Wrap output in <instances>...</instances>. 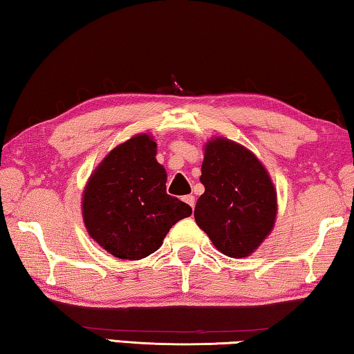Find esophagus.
Returning <instances> with one entry per match:
<instances>
[{
    "label": "esophagus",
    "mask_w": 354,
    "mask_h": 354,
    "mask_svg": "<svg viewBox=\"0 0 354 354\" xmlns=\"http://www.w3.org/2000/svg\"><path fill=\"white\" fill-rule=\"evenodd\" d=\"M185 203H187V205L194 209L195 207V196L194 195H185L184 198H183Z\"/></svg>",
    "instance_id": "esophagus-1"
}]
</instances>
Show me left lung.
Returning <instances> with one entry per match:
<instances>
[{
    "label": "left lung",
    "mask_w": 354,
    "mask_h": 354,
    "mask_svg": "<svg viewBox=\"0 0 354 354\" xmlns=\"http://www.w3.org/2000/svg\"><path fill=\"white\" fill-rule=\"evenodd\" d=\"M195 221L220 253L247 257L270 234L278 214L277 189L266 167L241 143L214 137L205 145Z\"/></svg>",
    "instance_id": "8db88e82"
}]
</instances>
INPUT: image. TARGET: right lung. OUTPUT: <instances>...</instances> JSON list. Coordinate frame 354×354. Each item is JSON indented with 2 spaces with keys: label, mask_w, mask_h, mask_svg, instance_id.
<instances>
[{
  "label": "right lung",
  "mask_w": 354,
  "mask_h": 354,
  "mask_svg": "<svg viewBox=\"0 0 354 354\" xmlns=\"http://www.w3.org/2000/svg\"><path fill=\"white\" fill-rule=\"evenodd\" d=\"M153 136L137 134L101 160L82 192V220L95 242L118 259L154 253L192 207L167 195V171Z\"/></svg>",
  "instance_id": "1"
}]
</instances>
